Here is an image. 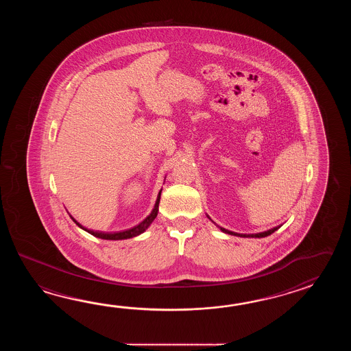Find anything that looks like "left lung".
Here are the masks:
<instances>
[{"label": "left lung", "mask_w": 351, "mask_h": 351, "mask_svg": "<svg viewBox=\"0 0 351 351\" xmlns=\"http://www.w3.org/2000/svg\"><path fill=\"white\" fill-rule=\"evenodd\" d=\"M278 230V227H275V228H272V230H269V231L261 232V233H254V234H242V233H236V232L228 231V230H226V228H222L221 227V231L224 232V233H228V234H232V236H239V237H252V239H262V237H267L269 234H272L274 232L277 231Z\"/></svg>", "instance_id": "1"}]
</instances>
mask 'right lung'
Returning a JSON list of instances; mask_svg holds the SVG:
<instances>
[{"mask_svg": "<svg viewBox=\"0 0 351 351\" xmlns=\"http://www.w3.org/2000/svg\"><path fill=\"white\" fill-rule=\"evenodd\" d=\"M160 193H162V191H159V193H158L157 201H156V204H154V208L153 210L150 212L149 216L147 217L145 219H143L142 222L139 224H136L134 226L133 228H129V230H125V231H120V232H100V231H93V230H89V228H85L84 226L79 223L76 219H75L74 217H71V219L74 221L75 223L77 224L82 230L84 231L89 232L90 234H93L94 237H97V239H112V241H119V239H133L135 236H139V234H142L143 232L145 231L148 227H149L152 222L156 219V217L158 215V207H159V201H160Z\"/></svg>", "mask_w": 351, "mask_h": 351, "instance_id": "1", "label": "right lung"}]
</instances>
